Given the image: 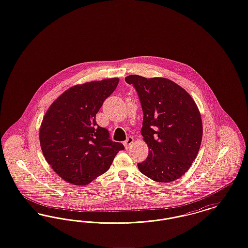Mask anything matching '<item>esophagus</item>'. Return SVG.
<instances>
[{
    "label": "esophagus",
    "instance_id": "34e87169",
    "mask_svg": "<svg viewBox=\"0 0 248 248\" xmlns=\"http://www.w3.org/2000/svg\"><path fill=\"white\" fill-rule=\"evenodd\" d=\"M133 142H134V138H132V137H129V138H127V140L124 141V147L126 148V149H128L130 148V146L133 144Z\"/></svg>",
    "mask_w": 248,
    "mask_h": 248
}]
</instances>
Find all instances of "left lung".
Returning a JSON list of instances; mask_svg holds the SVG:
<instances>
[{
    "instance_id": "obj_1",
    "label": "left lung",
    "mask_w": 248,
    "mask_h": 248,
    "mask_svg": "<svg viewBox=\"0 0 248 248\" xmlns=\"http://www.w3.org/2000/svg\"><path fill=\"white\" fill-rule=\"evenodd\" d=\"M125 82L136 88L143 110L141 135L149 148L140 171L156 182L182 177L195 160L202 138L199 108L189 93L162 78L129 75Z\"/></svg>"
}]
</instances>
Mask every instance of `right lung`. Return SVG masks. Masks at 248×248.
Listing matches in <instances>:
<instances>
[{
    "mask_svg": "<svg viewBox=\"0 0 248 248\" xmlns=\"http://www.w3.org/2000/svg\"><path fill=\"white\" fill-rule=\"evenodd\" d=\"M119 78L74 85L49 107L39 139L52 169L68 183L84 186L107 172L124 145L109 140L106 128L95 122L104 100Z\"/></svg>",
    "mask_w": 248,
    "mask_h": 248,
    "instance_id": "right-lung-1",
    "label": "right lung"
}]
</instances>
